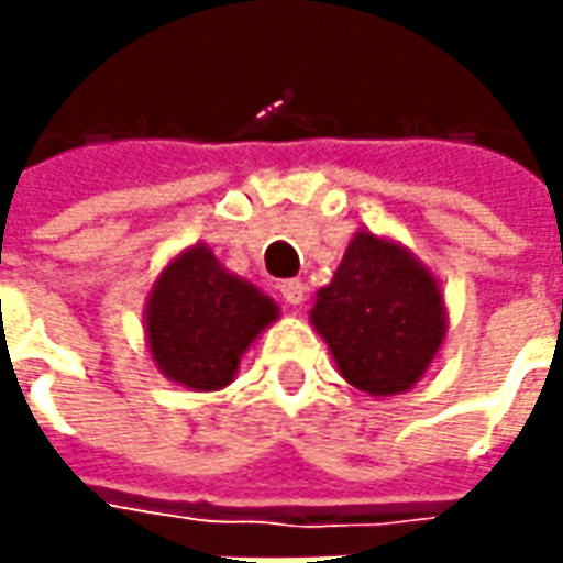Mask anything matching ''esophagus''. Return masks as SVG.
<instances>
[{
	"instance_id": "34e87169",
	"label": "esophagus",
	"mask_w": 563,
	"mask_h": 563,
	"mask_svg": "<svg viewBox=\"0 0 563 563\" xmlns=\"http://www.w3.org/2000/svg\"><path fill=\"white\" fill-rule=\"evenodd\" d=\"M278 291H282V297H285V303H288V307H294V310H297V307H303V300H307V285H303L300 278L285 282Z\"/></svg>"
}]
</instances>
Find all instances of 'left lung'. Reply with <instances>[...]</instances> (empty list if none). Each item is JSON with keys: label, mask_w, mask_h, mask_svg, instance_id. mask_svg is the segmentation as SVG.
<instances>
[{"label": "left lung", "mask_w": 563, "mask_h": 563, "mask_svg": "<svg viewBox=\"0 0 563 563\" xmlns=\"http://www.w3.org/2000/svg\"><path fill=\"white\" fill-rule=\"evenodd\" d=\"M310 322L341 376L373 398L410 391L448 335L442 282L395 238L360 228Z\"/></svg>", "instance_id": "8db88e82"}]
</instances>
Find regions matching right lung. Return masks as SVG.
<instances>
[{
    "label": "right lung",
    "mask_w": 563,
    "mask_h": 563,
    "mask_svg": "<svg viewBox=\"0 0 563 563\" xmlns=\"http://www.w3.org/2000/svg\"><path fill=\"white\" fill-rule=\"evenodd\" d=\"M278 319V303L228 272L216 253L190 244L175 253L146 294L143 332L156 369L190 391L234 382L250 344Z\"/></svg>",
    "instance_id": "obj_1"
}]
</instances>
